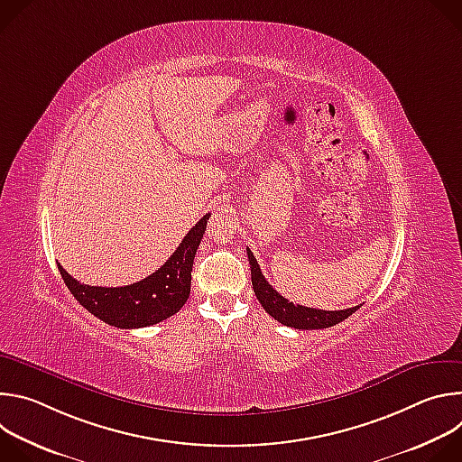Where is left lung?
<instances>
[{"instance_id": "8db88e82", "label": "left lung", "mask_w": 462, "mask_h": 462, "mask_svg": "<svg viewBox=\"0 0 462 462\" xmlns=\"http://www.w3.org/2000/svg\"><path fill=\"white\" fill-rule=\"evenodd\" d=\"M248 261H250V274H252V289L255 292V298L259 300L261 307L265 309L274 319L287 327L294 328H307V331H312V328H325V327H333L346 318H349L353 312L360 309V305L344 309V310H323V309H310L303 305H294L287 298H283L274 287L265 280V276L261 274V269L257 265V261L250 248H246Z\"/></svg>"}]
</instances>
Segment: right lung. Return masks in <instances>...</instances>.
Segmentation results:
<instances>
[{"label": "right lung", "mask_w": 462, "mask_h": 462, "mask_svg": "<svg viewBox=\"0 0 462 462\" xmlns=\"http://www.w3.org/2000/svg\"><path fill=\"white\" fill-rule=\"evenodd\" d=\"M210 214L197 223L164 265L148 278L125 287H91L77 282L61 265L58 271L77 301L98 319L118 328L155 325L186 303L191 285L193 257L207 230Z\"/></svg>", "instance_id": "1"}]
</instances>
